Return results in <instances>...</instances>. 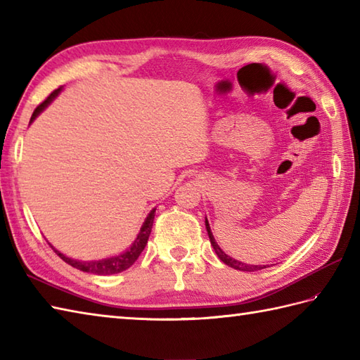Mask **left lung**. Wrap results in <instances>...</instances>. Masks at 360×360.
Wrapping results in <instances>:
<instances>
[{"label": "left lung", "instance_id": "8db88e82", "mask_svg": "<svg viewBox=\"0 0 360 360\" xmlns=\"http://www.w3.org/2000/svg\"><path fill=\"white\" fill-rule=\"evenodd\" d=\"M205 229H207V233H209V238H210V243H212V246H213V249H215V252H217V255L219 257V259L223 263H226L227 266H231V267H233V269H238V271H244V272H255V271H262V269H264L266 266H254V264H244V263H241V262H238V259H233V258H231L229 255H226L224 252H223V249H221L218 244H217V241H215V238H213V235H212V231H210V226H209V221L205 219Z\"/></svg>", "mask_w": 360, "mask_h": 360}]
</instances>
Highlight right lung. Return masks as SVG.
Instances as JSON below:
<instances>
[{
  "instance_id": "add662e5",
  "label": "right lung",
  "mask_w": 360,
  "mask_h": 360,
  "mask_svg": "<svg viewBox=\"0 0 360 360\" xmlns=\"http://www.w3.org/2000/svg\"><path fill=\"white\" fill-rule=\"evenodd\" d=\"M60 89L62 88H57L56 91H52V93L44 98V101L37 106L32 117H30V122H32L38 114H40V111L43 108H46L51 102L52 98L56 97ZM155 212L156 209H153L150 212V215L147 217V219H145L143 226L141 227V232L139 235H137V238L134 240L133 246L129 248L127 252H124V254H120L117 257H111V258H105V259H98V262H77V259H72V258H68L65 257L63 254H60L58 250L53 249V252L63 259L65 263L71 264L72 267H75V269L79 271H83V272H89V274H96V275H112V274H119L122 271H127L128 267H131L134 264V262L137 258H139V255L142 254V250L145 249V244H147L148 241V236L151 233V227H153V219H155Z\"/></svg>"
}]
</instances>
